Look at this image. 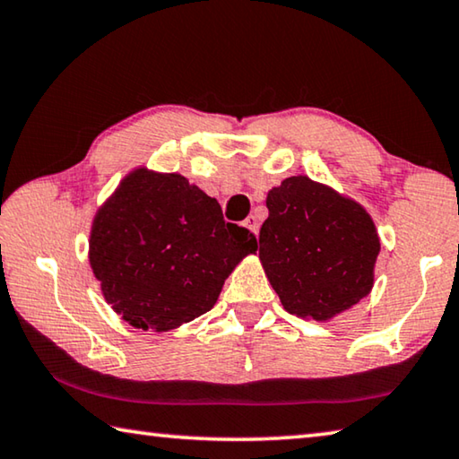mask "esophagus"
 <instances>
[{"instance_id": "34e87169", "label": "esophagus", "mask_w": 459, "mask_h": 459, "mask_svg": "<svg viewBox=\"0 0 459 459\" xmlns=\"http://www.w3.org/2000/svg\"><path fill=\"white\" fill-rule=\"evenodd\" d=\"M245 227L247 229H249L251 232H255V235H257V232H259V221H257V216H247L245 218Z\"/></svg>"}]
</instances>
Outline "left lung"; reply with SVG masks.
<instances>
[{"mask_svg": "<svg viewBox=\"0 0 459 459\" xmlns=\"http://www.w3.org/2000/svg\"><path fill=\"white\" fill-rule=\"evenodd\" d=\"M259 259L290 315L329 321L374 286L380 238L358 202L294 176L267 194Z\"/></svg>", "mask_w": 459, "mask_h": 459, "instance_id": "1", "label": "left lung"}]
</instances>
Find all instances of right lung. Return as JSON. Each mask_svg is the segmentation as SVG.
I'll return each mask as SVG.
<instances>
[{
  "mask_svg": "<svg viewBox=\"0 0 459 459\" xmlns=\"http://www.w3.org/2000/svg\"><path fill=\"white\" fill-rule=\"evenodd\" d=\"M257 249L214 198L179 173L141 167L98 210L90 264L108 304L136 329L171 331L214 307L224 280Z\"/></svg>",
  "mask_w": 459,
  "mask_h": 459,
  "instance_id": "add662e5",
  "label": "right lung"
}]
</instances>
